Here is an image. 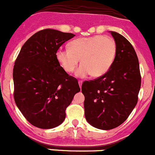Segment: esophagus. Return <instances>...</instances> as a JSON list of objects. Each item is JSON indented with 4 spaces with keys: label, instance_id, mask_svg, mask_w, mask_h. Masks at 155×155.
Segmentation results:
<instances>
[{
    "label": "esophagus",
    "instance_id": "34e87169",
    "mask_svg": "<svg viewBox=\"0 0 155 155\" xmlns=\"http://www.w3.org/2000/svg\"><path fill=\"white\" fill-rule=\"evenodd\" d=\"M82 83H83V81H78L79 86H80V87H81V86H82Z\"/></svg>",
    "mask_w": 155,
    "mask_h": 155
}]
</instances>
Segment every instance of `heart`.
<instances>
[{
    "label": "heart",
    "instance_id": "heart-1",
    "mask_svg": "<svg viewBox=\"0 0 155 155\" xmlns=\"http://www.w3.org/2000/svg\"><path fill=\"white\" fill-rule=\"evenodd\" d=\"M116 54V45L113 38L94 36L74 39L69 48H59L55 56L58 62L67 73L76 68L81 59V64L76 71V76L86 78L92 74L101 77L110 69Z\"/></svg>",
    "mask_w": 155,
    "mask_h": 155
}]
</instances>
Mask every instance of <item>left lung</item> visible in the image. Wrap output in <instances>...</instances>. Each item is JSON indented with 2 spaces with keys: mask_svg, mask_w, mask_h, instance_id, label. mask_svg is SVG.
I'll use <instances>...</instances> for the list:
<instances>
[{
  "mask_svg": "<svg viewBox=\"0 0 155 155\" xmlns=\"http://www.w3.org/2000/svg\"><path fill=\"white\" fill-rule=\"evenodd\" d=\"M116 45L113 65L104 75L82 84L85 118L94 127L115 129L127 119L138 102L141 74L136 52L123 36L111 31Z\"/></svg>",
  "mask_w": 155,
  "mask_h": 155,
  "instance_id": "8db88e82",
  "label": "left lung"
}]
</instances>
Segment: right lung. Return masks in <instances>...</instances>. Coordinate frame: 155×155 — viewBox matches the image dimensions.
<instances>
[{
    "mask_svg": "<svg viewBox=\"0 0 155 155\" xmlns=\"http://www.w3.org/2000/svg\"><path fill=\"white\" fill-rule=\"evenodd\" d=\"M74 34L45 29L22 46L13 70L16 104L32 126L48 129L65 119V110L81 91L75 78L56 59V51Z\"/></svg>",
    "mask_w": 155,
    "mask_h": 155,
    "instance_id": "1",
    "label": "right lung"
}]
</instances>
